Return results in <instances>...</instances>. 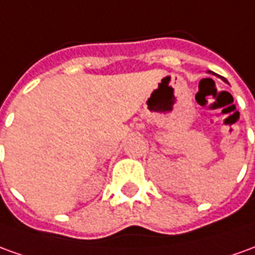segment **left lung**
I'll return each instance as SVG.
<instances>
[{"instance_id":"1","label":"left lung","mask_w":255,"mask_h":255,"mask_svg":"<svg viewBox=\"0 0 255 255\" xmlns=\"http://www.w3.org/2000/svg\"><path fill=\"white\" fill-rule=\"evenodd\" d=\"M225 81H227V80H225Z\"/></svg>"}]
</instances>
